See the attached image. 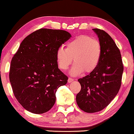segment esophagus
Listing matches in <instances>:
<instances>
[{"label": "esophagus", "mask_w": 134, "mask_h": 134, "mask_svg": "<svg viewBox=\"0 0 134 134\" xmlns=\"http://www.w3.org/2000/svg\"><path fill=\"white\" fill-rule=\"evenodd\" d=\"M74 81V80L72 78H71V77H69L68 78V82H71Z\"/></svg>", "instance_id": "esophagus-1"}]
</instances>
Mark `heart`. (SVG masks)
Listing matches in <instances>:
<instances>
[{"instance_id": "obj_1", "label": "heart", "mask_w": 134, "mask_h": 134, "mask_svg": "<svg viewBox=\"0 0 134 134\" xmlns=\"http://www.w3.org/2000/svg\"><path fill=\"white\" fill-rule=\"evenodd\" d=\"M102 54L100 42L90 36L81 35L69 42L66 48H59L56 53L58 66L61 70H66L72 62L75 63L70 74L77 76L85 71L90 73L97 68Z\"/></svg>"}]
</instances>
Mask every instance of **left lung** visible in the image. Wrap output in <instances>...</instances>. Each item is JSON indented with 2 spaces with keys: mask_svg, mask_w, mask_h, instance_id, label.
<instances>
[{
  "mask_svg": "<svg viewBox=\"0 0 134 134\" xmlns=\"http://www.w3.org/2000/svg\"><path fill=\"white\" fill-rule=\"evenodd\" d=\"M92 30L101 45V57L94 71L77 80L81 89L76 97L78 107L87 113L100 111L114 99L124 71L120 50L113 39L102 30Z\"/></svg>",
  "mask_w": 134,
  "mask_h": 134,
  "instance_id": "1",
  "label": "left lung"
}]
</instances>
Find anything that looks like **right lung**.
Wrapping results in <instances>:
<instances>
[{"mask_svg":"<svg viewBox=\"0 0 134 134\" xmlns=\"http://www.w3.org/2000/svg\"><path fill=\"white\" fill-rule=\"evenodd\" d=\"M71 35L62 30L41 29L25 38L11 61L9 80L16 100L28 111L47 113L68 77L58 68L56 53Z\"/></svg>","mask_w":134,"mask_h":134,"instance_id":"obj_1","label":"right lung"}]
</instances>
